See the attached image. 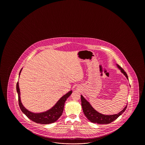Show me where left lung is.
<instances>
[{
	"label": "left lung",
	"mask_w": 145,
	"mask_h": 145,
	"mask_svg": "<svg viewBox=\"0 0 145 145\" xmlns=\"http://www.w3.org/2000/svg\"><path fill=\"white\" fill-rule=\"evenodd\" d=\"M117 66L120 69L121 71L125 75L126 78L128 79V76L126 74V72L124 71L123 68H121L119 65H117ZM81 105H82L84 114H85L88 119L92 123L103 124H106L111 123L112 121L117 119L125 111L127 107V105H126L125 108L117 114H113V115H104L96 111L92 107V106L90 105L89 103L83 97L82 95H81Z\"/></svg>",
	"instance_id": "8db88e82"
}]
</instances>
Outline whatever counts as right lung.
Returning <instances> with one entry per match:
<instances>
[{
	"instance_id": "add662e5",
	"label": "right lung",
	"mask_w": 145,
	"mask_h": 145,
	"mask_svg": "<svg viewBox=\"0 0 145 145\" xmlns=\"http://www.w3.org/2000/svg\"><path fill=\"white\" fill-rule=\"evenodd\" d=\"M22 69H21L19 74H20ZM16 91L18 94L19 106L22 112L31 120L34 121L36 123H40L42 124H48L52 123L59 119V118L61 117L63 112L65 102L72 93V91H71L66 94L62 96V97L59 99V101L56 103V105L49 110L42 113L35 114L28 111L25 108L23 105H22L20 99V91L19 89L18 82L16 84Z\"/></svg>"
}]
</instances>
